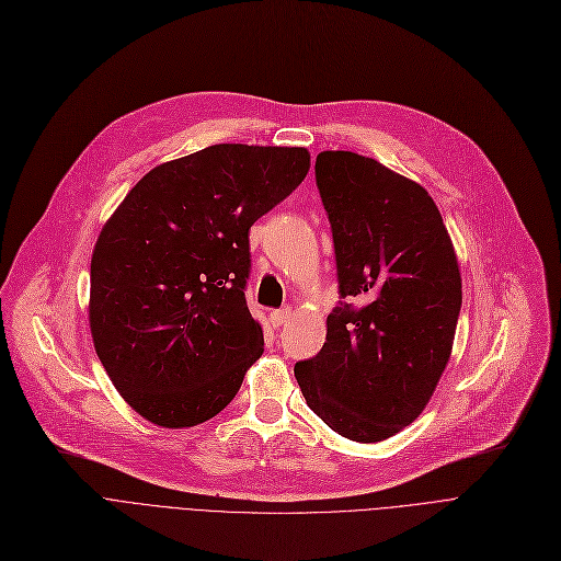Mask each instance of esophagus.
Wrapping results in <instances>:
<instances>
[{
    "label": "esophagus",
    "instance_id": "1",
    "mask_svg": "<svg viewBox=\"0 0 561 561\" xmlns=\"http://www.w3.org/2000/svg\"><path fill=\"white\" fill-rule=\"evenodd\" d=\"M288 318H290V307L271 311V322H273V328H282V325H286Z\"/></svg>",
    "mask_w": 561,
    "mask_h": 561
}]
</instances>
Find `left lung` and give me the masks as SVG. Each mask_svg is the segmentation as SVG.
Here are the masks:
<instances>
[{
  "label": "left lung",
  "mask_w": 561,
  "mask_h": 561,
  "mask_svg": "<svg viewBox=\"0 0 561 561\" xmlns=\"http://www.w3.org/2000/svg\"><path fill=\"white\" fill-rule=\"evenodd\" d=\"M316 184L343 302L328 316L322 350L296 364V379L325 425L375 444L421 416L446 370L461 309L459 263L430 193L379 161L320 152Z\"/></svg>",
  "instance_id": "8db88e82"
}]
</instances>
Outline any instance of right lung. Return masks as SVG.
<instances>
[{"label": "right lung", "instance_id": "right-lung-1", "mask_svg": "<svg viewBox=\"0 0 561 561\" xmlns=\"http://www.w3.org/2000/svg\"><path fill=\"white\" fill-rule=\"evenodd\" d=\"M309 159L305 147H204L152 168L102 227L88 320L145 421L193 427L239 393L263 352L245 302L250 227L302 184Z\"/></svg>", "mask_w": 561, "mask_h": 561}]
</instances>
